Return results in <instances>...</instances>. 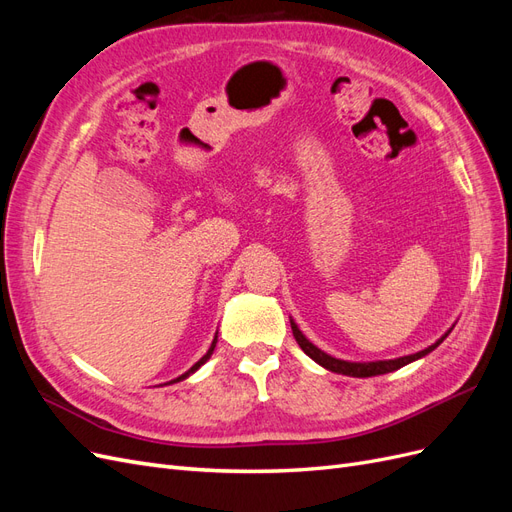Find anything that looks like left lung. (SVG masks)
<instances>
[{
	"label": "left lung",
	"instance_id": "obj_1",
	"mask_svg": "<svg viewBox=\"0 0 512 512\" xmlns=\"http://www.w3.org/2000/svg\"><path fill=\"white\" fill-rule=\"evenodd\" d=\"M290 327H292V335L297 339V344L301 346V350L309 356V359H314L318 365H322L324 369L335 371V374H344V376H352V378H371V376H382V374H389V371H395L399 367H404L416 359H423L425 354H429L431 350H436L446 335L451 333L448 331L446 335H442L436 344H431L429 348L416 352V354H408V356H399V359H389V361H369V363H350V361H342V359H335V356L322 352L320 348H316L309 339L299 331L297 324L290 320Z\"/></svg>",
	"mask_w": 512,
	"mask_h": 512
}]
</instances>
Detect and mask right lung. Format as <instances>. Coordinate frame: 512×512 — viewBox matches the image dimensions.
I'll use <instances>...</instances> for the list:
<instances>
[{
	"instance_id": "1",
	"label": "right lung",
	"mask_w": 512,
	"mask_h": 512,
	"mask_svg": "<svg viewBox=\"0 0 512 512\" xmlns=\"http://www.w3.org/2000/svg\"><path fill=\"white\" fill-rule=\"evenodd\" d=\"M215 342H218V335H215V339H213V344H211V348H209V350H207V354H205V356H203V359H200V361H198V363H196V365H192V369H190V371H185V374H183V376H179V378H177V380H170V382H179V380H185V378H188V376H190V374H194V371H196V369H198V367H200V365H205V363H207V361H209V356H211V354H213V348H215Z\"/></svg>"
}]
</instances>
